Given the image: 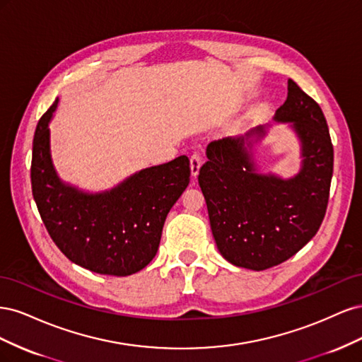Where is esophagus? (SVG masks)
<instances>
[{"label":"esophagus","mask_w":362,"mask_h":362,"mask_svg":"<svg viewBox=\"0 0 362 362\" xmlns=\"http://www.w3.org/2000/svg\"><path fill=\"white\" fill-rule=\"evenodd\" d=\"M201 164H202V157L199 152H193L192 157H190V170H192V177L196 178L199 173L201 169Z\"/></svg>","instance_id":"obj_1"}]
</instances>
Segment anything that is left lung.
<instances>
[{
  "label": "left lung",
  "instance_id": "obj_1",
  "mask_svg": "<svg viewBox=\"0 0 362 362\" xmlns=\"http://www.w3.org/2000/svg\"><path fill=\"white\" fill-rule=\"evenodd\" d=\"M275 120L291 122L302 144V169L294 178L257 170L250 139L264 136V127L211 141L198 177L218 252L250 270H266L298 254L319 231L329 199L334 146L320 105L288 80Z\"/></svg>",
  "mask_w": 362,
  "mask_h": 362
}]
</instances>
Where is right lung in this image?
<instances>
[{
  "instance_id": "obj_1",
  "label": "right lung",
  "mask_w": 362,
  "mask_h": 362,
  "mask_svg": "<svg viewBox=\"0 0 362 362\" xmlns=\"http://www.w3.org/2000/svg\"><path fill=\"white\" fill-rule=\"evenodd\" d=\"M57 104L39 119L33 139L31 190L42 222L75 264L100 275H133L156 257L166 216L190 182V161L181 156L108 192L84 193L52 166L48 124Z\"/></svg>"
}]
</instances>
